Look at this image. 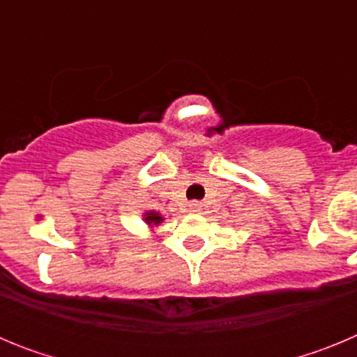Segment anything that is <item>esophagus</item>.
<instances>
[{
  "label": "esophagus",
  "instance_id": "esophagus-1",
  "mask_svg": "<svg viewBox=\"0 0 357 357\" xmlns=\"http://www.w3.org/2000/svg\"><path fill=\"white\" fill-rule=\"evenodd\" d=\"M189 209L193 211V213H198V211L202 209V204L200 202H191V204H189Z\"/></svg>",
  "mask_w": 357,
  "mask_h": 357
}]
</instances>
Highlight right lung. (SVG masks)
Masks as SVG:
<instances>
[{
    "label": "right lung",
    "instance_id": "1",
    "mask_svg": "<svg viewBox=\"0 0 357 357\" xmlns=\"http://www.w3.org/2000/svg\"><path fill=\"white\" fill-rule=\"evenodd\" d=\"M144 220H146V223H153V225H157V223L162 222V218H160L157 213H148Z\"/></svg>",
    "mask_w": 357,
    "mask_h": 357
}]
</instances>
